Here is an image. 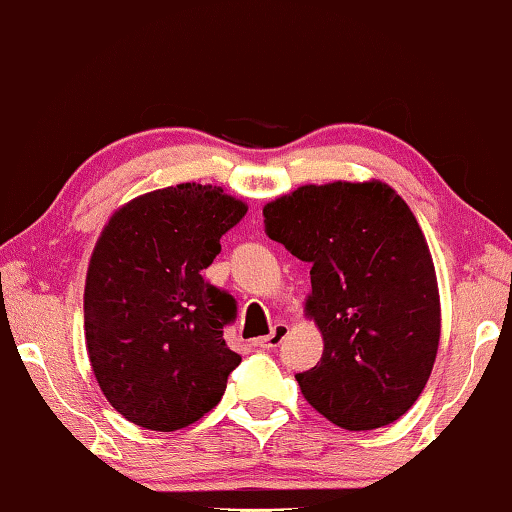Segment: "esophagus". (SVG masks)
Segmentation results:
<instances>
[{
    "mask_svg": "<svg viewBox=\"0 0 512 512\" xmlns=\"http://www.w3.org/2000/svg\"><path fill=\"white\" fill-rule=\"evenodd\" d=\"M287 333H289V326L285 322H278L276 326H273L269 335H264V338H257L255 345L262 347V349H273L287 338Z\"/></svg>",
    "mask_w": 512,
    "mask_h": 512,
    "instance_id": "34e87169",
    "label": "esophagus"
}]
</instances>
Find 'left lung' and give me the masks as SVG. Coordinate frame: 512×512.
I'll return each mask as SVG.
<instances>
[{"label":"left lung","instance_id":"8db88e82","mask_svg":"<svg viewBox=\"0 0 512 512\" xmlns=\"http://www.w3.org/2000/svg\"><path fill=\"white\" fill-rule=\"evenodd\" d=\"M266 234L310 262L305 317L324 354L296 375L345 430L398 421L430 379L441 335L437 271L407 202L379 179L305 183L264 207Z\"/></svg>","mask_w":512,"mask_h":512}]
</instances>
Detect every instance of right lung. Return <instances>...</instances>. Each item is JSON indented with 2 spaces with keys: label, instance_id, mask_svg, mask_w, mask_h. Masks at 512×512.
Segmentation results:
<instances>
[{
  "label": "right lung",
  "instance_id": "add662e5",
  "mask_svg": "<svg viewBox=\"0 0 512 512\" xmlns=\"http://www.w3.org/2000/svg\"><path fill=\"white\" fill-rule=\"evenodd\" d=\"M248 204L220 186L137 195L105 223L85 280L94 377L126 421L174 432L211 411L241 363L223 340L236 305L202 271Z\"/></svg>",
  "mask_w": 512,
  "mask_h": 512
}]
</instances>
